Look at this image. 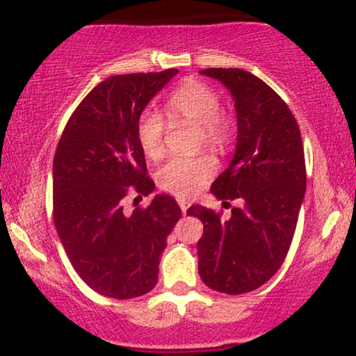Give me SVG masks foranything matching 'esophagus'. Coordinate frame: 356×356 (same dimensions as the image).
I'll list each match as a JSON object with an SVG mask.
<instances>
[{
  "instance_id": "34e87169",
  "label": "esophagus",
  "mask_w": 356,
  "mask_h": 356,
  "mask_svg": "<svg viewBox=\"0 0 356 356\" xmlns=\"http://www.w3.org/2000/svg\"><path fill=\"white\" fill-rule=\"evenodd\" d=\"M177 202H179V207H181L182 213H186L187 209H188V202H187V200H184V199H179Z\"/></svg>"
}]
</instances>
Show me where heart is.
<instances>
[{"instance_id": "obj_1", "label": "heart", "mask_w": 356, "mask_h": 356, "mask_svg": "<svg viewBox=\"0 0 356 356\" xmlns=\"http://www.w3.org/2000/svg\"><path fill=\"white\" fill-rule=\"evenodd\" d=\"M222 102L218 93L207 83L188 80L182 83L168 100L170 118L179 123H187L199 128L200 145L223 146L233 138L235 128L227 115L220 113ZM165 121L154 110L143 111L136 123V138L139 147L149 159H157L164 152ZM217 164L210 156L193 159L174 157L163 164L156 172V181L163 191L172 195L192 197L213 177Z\"/></svg>"}]
</instances>
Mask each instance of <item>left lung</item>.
Masks as SVG:
<instances>
[{"label":"left lung","instance_id":"8db88e82","mask_svg":"<svg viewBox=\"0 0 356 356\" xmlns=\"http://www.w3.org/2000/svg\"><path fill=\"white\" fill-rule=\"evenodd\" d=\"M200 74L222 82L235 100V156L210 191L218 200L238 199L241 207L228 220L202 205L187 210L204 223L197 243L199 274L210 289L245 294L269 281L289 251L307 181L302 138L289 106L253 74L241 69Z\"/></svg>","mask_w":356,"mask_h":356}]
</instances>
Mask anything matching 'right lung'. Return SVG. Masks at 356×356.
<instances>
[{"label": "right lung", "instance_id": "right-lung-1", "mask_svg": "<svg viewBox=\"0 0 356 356\" xmlns=\"http://www.w3.org/2000/svg\"><path fill=\"white\" fill-rule=\"evenodd\" d=\"M177 69L113 75L67 121L54 156V223L72 266L98 294L133 299L157 282L159 258L182 211L169 195L123 211L129 192L147 195L139 115Z\"/></svg>", "mask_w": 356, "mask_h": 356}]
</instances>
